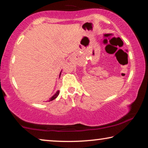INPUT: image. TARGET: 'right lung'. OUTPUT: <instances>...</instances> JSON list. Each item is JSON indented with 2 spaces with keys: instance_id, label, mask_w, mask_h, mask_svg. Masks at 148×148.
<instances>
[{
  "instance_id": "add662e5",
  "label": "right lung",
  "mask_w": 148,
  "mask_h": 148,
  "mask_svg": "<svg viewBox=\"0 0 148 148\" xmlns=\"http://www.w3.org/2000/svg\"><path fill=\"white\" fill-rule=\"evenodd\" d=\"M61 74H60V76H61ZM59 91H57L56 93L55 94V95H53V96L51 98L49 99V101H53V100H54L55 99H56L57 97V96H58V95H59Z\"/></svg>"
}]
</instances>
